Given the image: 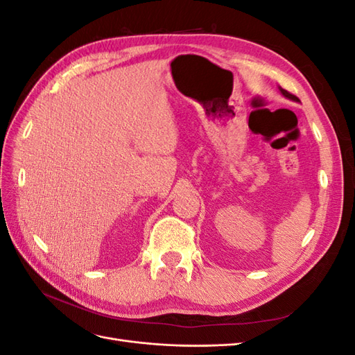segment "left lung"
Segmentation results:
<instances>
[{
  "label": "left lung",
  "mask_w": 355,
  "mask_h": 355,
  "mask_svg": "<svg viewBox=\"0 0 355 355\" xmlns=\"http://www.w3.org/2000/svg\"><path fill=\"white\" fill-rule=\"evenodd\" d=\"M280 92L286 96V98H288V99H292V101H299L295 94H292V93H288L287 90H284V89H280Z\"/></svg>",
  "instance_id": "8db88e82"
}]
</instances>
